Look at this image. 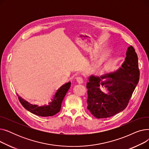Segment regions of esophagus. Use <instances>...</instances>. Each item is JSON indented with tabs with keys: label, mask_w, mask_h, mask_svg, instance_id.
<instances>
[{
	"label": "esophagus",
	"mask_w": 149,
	"mask_h": 149,
	"mask_svg": "<svg viewBox=\"0 0 149 149\" xmlns=\"http://www.w3.org/2000/svg\"><path fill=\"white\" fill-rule=\"evenodd\" d=\"M76 80H77V81L79 83V84H82L83 83V79L82 77H77Z\"/></svg>",
	"instance_id": "1"
}]
</instances>
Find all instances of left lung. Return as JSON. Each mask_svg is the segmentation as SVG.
<instances>
[{"instance_id": "left-lung-1", "label": "left lung", "mask_w": 149, "mask_h": 149, "mask_svg": "<svg viewBox=\"0 0 149 149\" xmlns=\"http://www.w3.org/2000/svg\"><path fill=\"white\" fill-rule=\"evenodd\" d=\"M109 77L105 82L102 79ZM100 77L91 75L87 83L88 109L97 118H106L126 109L139 79L137 54L129 46L122 68L113 73ZM105 87L106 95L100 91Z\"/></svg>"}]
</instances>
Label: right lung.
Masks as SVG:
<instances>
[{
	"mask_svg": "<svg viewBox=\"0 0 149 149\" xmlns=\"http://www.w3.org/2000/svg\"><path fill=\"white\" fill-rule=\"evenodd\" d=\"M70 86V82L67 83L61 86L55 94V96L48 105L38 107L37 105L31 104L27 101L19 97V100L22 105L26 110L33 114L40 116H51L56 115L60 112L63 100L66 95L68 91Z\"/></svg>",
	"mask_w": 149,
	"mask_h": 149,
	"instance_id": "1",
	"label": "right lung"
}]
</instances>
